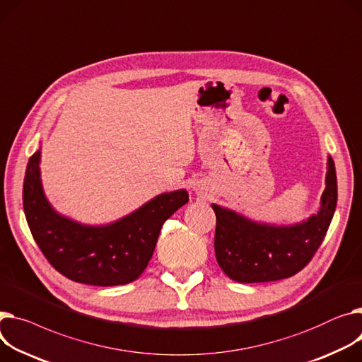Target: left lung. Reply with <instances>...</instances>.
<instances>
[{
  "label": "left lung",
  "mask_w": 362,
  "mask_h": 362,
  "mask_svg": "<svg viewBox=\"0 0 362 362\" xmlns=\"http://www.w3.org/2000/svg\"><path fill=\"white\" fill-rule=\"evenodd\" d=\"M326 168L320 206L301 223H260L226 206L211 205L216 215L215 257L228 278L243 284L279 281L305 267L323 242L338 201L336 170L330 156Z\"/></svg>",
  "instance_id": "8db88e82"
}]
</instances>
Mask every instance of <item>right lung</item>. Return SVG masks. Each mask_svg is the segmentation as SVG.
Listing matches in <instances>:
<instances>
[{
    "label": "right lung",
    "instance_id": "add662e5",
    "mask_svg": "<svg viewBox=\"0 0 362 362\" xmlns=\"http://www.w3.org/2000/svg\"><path fill=\"white\" fill-rule=\"evenodd\" d=\"M187 201L186 189L164 192L113 223H78L47 201L40 148L28 163L23 185L24 215L42 253L68 279L99 286L135 281L147 268L164 221Z\"/></svg>",
    "mask_w": 362,
    "mask_h": 362
}]
</instances>
